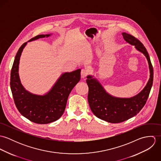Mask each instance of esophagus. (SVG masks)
<instances>
[{
  "label": "esophagus",
  "instance_id": "obj_1",
  "mask_svg": "<svg viewBox=\"0 0 161 161\" xmlns=\"http://www.w3.org/2000/svg\"><path fill=\"white\" fill-rule=\"evenodd\" d=\"M80 74H81V77L82 78H84V77H86L87 75L89 72H88V71L86 69H82L81 70V73Z\"/></svg>",
  "mask_w": 161,
  "mask_h": 161
}]
</instances>
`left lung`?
Here are the masks:
<instances>
[{
	"mask_svg": "<svg viewBox=\"0 0 161 161\" xmlns=\"http://www.w3.org/2000/svg\"><path fill=\"white\" fill-rule=\"evenodd\" d=\"M122 35L127 43L134 45L146 56L149 64L150 78L145 87L136 95L130 98H119L106 92L92 75L87 76L88 102L93 114L97 118L112 123H121L137 115L146 103L153 82V68L146 47L135 36L125 32Z\"/></svg>",
	"mask_w": 161,
	"mask_h": 161,
	"instance_id": "8db88e82",
	"label": "left lung"
}]
</instances>
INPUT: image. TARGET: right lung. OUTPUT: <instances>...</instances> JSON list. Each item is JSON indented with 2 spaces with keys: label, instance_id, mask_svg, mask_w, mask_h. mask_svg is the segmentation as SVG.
<instances>
[{
  "label": "right lung",
  "instance_id": "right-lung-1",
  "mask_svg": "<svg viewBox=\"0 0 161 161\" xmlns=\"http://www.w3.org/2000/svg\"><path fill=\"white\" fill-rule=\"evenodd\" d=\"M51 34L39 35L28 42L41 38L49 37ZM19 48L10 74V89L15 104L19 112L32 122L47 124L58 119L63 114L69 93L80 79V69L64 72L59 77L51 89L43 95L28 92L21 84L19 68L20 59L25 46Z\"/></svg>",
  "mask_w": 161,
  "mask_h": 161
}]
</instances>
